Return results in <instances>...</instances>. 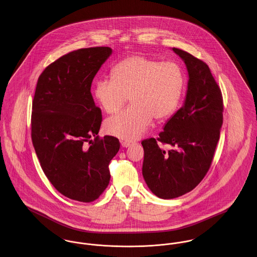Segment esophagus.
I'll use <instances>...</instances> for the list:
<instances>
[{"instance_id":"34e87169","label":"esophagus","mask_w":257,"mask_h":257,"mask_svg":"<svg viewBox=\"0 0 257 257\" xmlns=\"http://www.w3.org/2000/svg\"><path fill=\"white\" fill-rule=\"evenodd\" d=\"M120 143H121V146H122L123 148H128V147H130V146L133 144V142H130V141H123V140H121Z\"/></svg>"}]
</instances>
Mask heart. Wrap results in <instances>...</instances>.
I'll return each mask as SVG.
<instances>
[{"label":"heart","mask_w":257,"mask_h":257,"mask_svg":"<svg viewBox=\"0 0 257 257\" xmlns=\"http://www.w3.org/2000/svg\"><path fill=\"white\" fill-rule=\"evenodd\" d=\"M111 76L97 81L94 96L108 114L117 112L130 97L132 105L105 122L107 133L126 141L140 138L153 117L163 120L171 116L185 85L183 70L176 62L142 55L119 61Z\"/></svg>","instance_id":"1"}]
</instances>
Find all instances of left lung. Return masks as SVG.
Returning a JSON list of instances; mask_svg holds the SVG:
<instances>
[{"instance_id": "left-lung-1", "label": "left lung", "mask_w": 257, "mask_h": 257, "mask_svg": "<svg viewBox=\"0 0 257 257\" xmlns=\"http://www.w3.org/2000/svg\"><path fill=\"white\" fill-rule=\"evenodd\" d=\"M184 60L189 82L183 106L167 121L158 139L142 141L143 176L150 190L164 199L194 190L210 168L223 124V98L208 65L172 49ZM162 144L174 147L166 151Z\"/></svg>"}]
</instances>
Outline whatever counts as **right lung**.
I'll return each instance as SVG.
<instances>
[{"label": "right lung", "mask_w": 257, "mask_h": 257, "mask_svg": "<svg viewBox=\"0 0 257 257\" xmlns=\"http://www.w3.org/2000/svg\"><path fill=\"white\" fill-rule=\"evenodd\" d=\"M111 53L108 47H93L60 57L41 73L32 101L31 138L41 167L61 195L81 202L103 193L109 162L120 148L118 139L98 136L101 110L91 94Z\"/></svg>", "instance_id": "1"}]
</instances>
